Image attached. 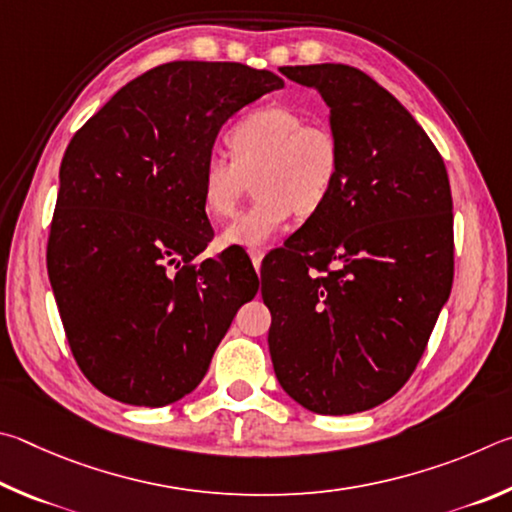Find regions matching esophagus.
I'll use <instances>...</instances> for the list:
<instances>
[{
	"mask_svg": "<svg viewBox=\"0 0 512 512\" xmlns=\"http://www.w3.org/2000/svg\"><path fill=\"white\" fill-rule=\"evenodd\" d=\"M249 256H251V263H254V267H256V272L261 270V263H263V258H265V251H263V249H251Z\"/></svg>",
	"mask_w": 512,
	"mask_h": 512,
	"instance_id": "obj_1",
	"label": "esophagus"
}]
</instances>
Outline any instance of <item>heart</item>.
<instances>
[{
    "mask_svg": "<svg viewBox=\"0 0 512 512\" xmlns=\"http://www.w3.org/2000/svg\"><path fill=\"white\" fill-rule=\"evenodd\" d=\"M231 157L213 150L200 166L204 209L213 218L236 211L245 175L254 177L256 202L222 231V245L261 249L288 227L294 213L312 215L333 193L342 148L324 125L306 123L283 105L247 112L227 132Z\"/></svg>",
    "mask_w": 512,
    "mask_h": 512,
    "instance_id": "1",
    "label": "heart"
}]
</instances>
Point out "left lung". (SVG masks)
Wrapping results in <instances>:
<instances>
[{"label": "left lung", "mask_w": 512, "mask_h": 512, "mask_svg": "<svg viewBox=\"0 0 512 512\" xmlns=\"http://www.w3.org/2000/svg\"><path fill=\"white\" fill-rule=\"evenodd\" d=\"M317 89L342 148L333 193L263 263L283 391L324 416L382 405L414 373L454 276L441 155L396 96L348 65L283 67Z\"/></svg>", "instance_id": "obj_1"}]
</instances>
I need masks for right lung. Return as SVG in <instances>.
I'll return each mask as SVG.
<instances>
[{"label":"right lung","mask_w":512,"mask_h":512,"mask_svg":"<svg viewBox=\"0 0 512 512\" xmlns=\"http://www.w3.org/2000/svg\"><path fill=\"white\" fill-rule=\"evenodd\" d=\"M281 87L240 62H166L67 146L47 270L71 353L105 396L137 407L184 398L256 297L249 256L191 265L213 238L200 166L233 114Z\"/></svg>","instance_id":"obj_1"}]
</instances>
